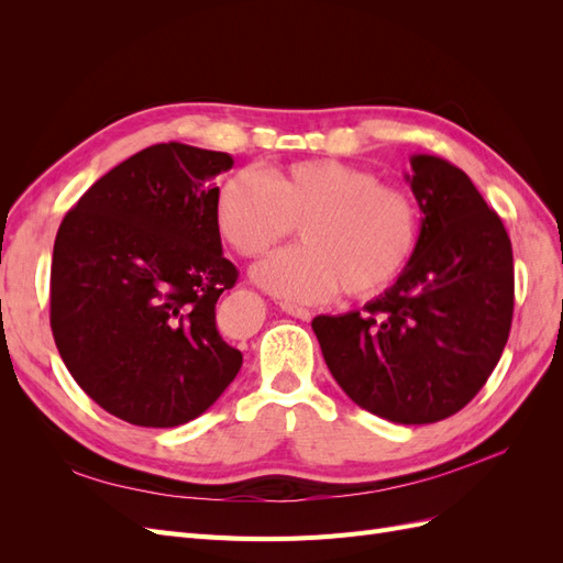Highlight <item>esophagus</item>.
Instances as JSON below:
<instances>
[{"instance_id":"34e87169","label":"esophagus","mask_w":563,"mask_h":563,"mask_svg":"<svg viewBox=\"0 0 563 563\" xmlns=\"http://www.w3.org/2000/svg\"><path fill=\"white\" fill-rule=\"evenodd\" d=\"M282 310L286 312V314H291V317H296V319H302V321H308L312 314H310V310H305V308H298V305H291V302H282Z\"/></svg>"}]
</instances>
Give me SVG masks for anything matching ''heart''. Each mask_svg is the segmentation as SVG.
Returning a JSON list of instances; mask_svg holds the SVG:
<instances>
[{
  "label": "heart",
  "instance_id": "b5f03b06",
  "mask_svg": "<svg viewBox=\"0 0 563 563\" xmlns=\"http://www.w3.org/2000/svg\"><path fill=\"white\" fill-rule=\"evenodd\" d=\"M300 225V246L267 255L253 279L286 302H321L338 288L376 296L411 263L420 213L416 201L376 174L335 159L296 162L267 178L230 176L216 197L223 242L253 258Z\"/></svg>",
  "mask_w": 563,
  "mask_h": 563
}]
</instances>
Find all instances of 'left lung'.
Wrapping results in <instances>:
<instances>
[{"mask_svg":"<svg viewBox=\"0 0 563 563\" xmlns=\"http://www.w3.org/2000/svg\"><path fill=\"white\" fill-rule=\"evenodd\" d=\"M420 236L385 294L312 319L323 362L345 395L399 424L444 420L467 406L500 362L515 312L512 244L470 176L413 155Z\"/></svg>","mask_w":563,"mask_h":563,"instance_id":"left-lung-1","label":"left lung"}]
</instances>
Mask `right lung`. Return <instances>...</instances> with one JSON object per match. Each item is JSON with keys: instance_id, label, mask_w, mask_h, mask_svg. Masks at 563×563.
Returning a JSON list of instances; mask_svg holds the SVG:
<instances>
[{"instance_id": "obj_1", "label": "right lung", "mask_w": 563, "mask_h": 563, "mask_svg": "<svg viewBox=\"0 0 563 563\" xmlns=\"http://www.w3.org/2000/svg\"><path fill=\"white\" fill-rule=\"evenodd\" d=\"M228 152L141 150L67 211L51 261V331L77 385L139 428H178L242 368L216 329L240 272L216 228Z\"/></svg>"}]
</instances>
